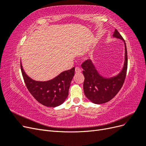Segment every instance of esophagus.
<instances>
[{"instance_id": "1", "label": "esophagus", "mask_w": 146, "mask_h": 146, "mask_svg": "<svg viewBox=\"0 0 146 146\" xmlns=\"http://www.w3.org/2000/svg\"><path fill=\"white\" fill-rule=\"evenodd\" d=\"M75 72L76 73H80L82 72V69L79 67H76V69H75Z\"/></svg>"}]
</instances>
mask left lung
Masks as SVG:
<instances>
[{
    "label": "left lung",
    "instance_id": "left-lung-1",
    "mask_svg": "<svg viewBox=\"0 0 146 146\" xmlns=\"http://www.w3.org/2000/svg\"><path fill=\"white\" fill-rule=\"evenodd\" d=\"M113 36L122 39L125 44V61L120 73L115 77L105 78L99 74L91 60H87L82 64L85 77L84 93L88 99L96 104H104L111 100L121 89L125 79L128 63L125 42L116 29Z\"/></svg>",
    "mask_w": 146,
    "mask_h": 146
}]
</instances>
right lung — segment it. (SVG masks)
<instances>
[{"instance_id": "right-lung-1", "label": "right lung", "mask_w": 146, "mask_h": 146, "mask_svg": "<svg viewBox=\"0 0 146 146\" xmlns=\"http://www.w3.org/2000/svg\"><path fill=\"white\" fill-rule=\"evenodd\" d=\"M21 69L29 91L39 103L46 107H55L62 104L67 98L70 82L74 76V67L46 82L35 81L30 78L24 72L21 62Z\"/></svg>"}]
</instances>
